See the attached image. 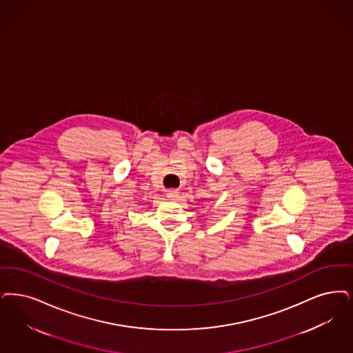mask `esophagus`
Wrapping results in <instances>:
<instances>
[{"mask_svg": "<svg viewBox=\"0 0 353 353\" xmlns=\"http://www.w3.org/2000/svg\"><path fill=\"white\" fill-rule=\"evenodd\" d=\"M176 196H177V190H174V189H170L168 190V197L176 198Z\"/></svg>", "mask_w": 353, "mask_h": 353, "instance_id": "esophagus-1", "label": "esophagus"}]
</instances>
